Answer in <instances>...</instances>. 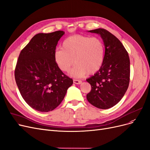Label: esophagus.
I'll use <instances>...</instances> for the list:
<instances>
[{
  "label": "esophagus",
  "mask_w": 150,
  "mask_h": 150,
  "mask_svg": "<svg viewBox=\"0 0 150 150\" xmlns=\"http://www.w3.org/2000/svg\"><path fill=\"white\" fill-rule=\"evenodd\" d=\"M74 83L75 84H81V81L79 80H76L74 79Z\"/></svg>",
  "instance_id": "obj_1"
}]
</instances>
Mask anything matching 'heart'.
<instances>
[{"instance_id":"b5f03b06","label":"heart","mask_w":150,"mask_h":150,"mask_svg":"<svg viewBox=\"0 0 150 150\" xmlns=\"http://www.w3.org/2000/svg\"><path fill=\"white\" fill-rule=\"evenodd\" d=\"M105 57V45L98 37L76 35L67 38L62 43V49H57L54 59L59 69L69 72L70 75L81 78L86 74L96 73L101 68Z\"/></svg>"}]
</instances>
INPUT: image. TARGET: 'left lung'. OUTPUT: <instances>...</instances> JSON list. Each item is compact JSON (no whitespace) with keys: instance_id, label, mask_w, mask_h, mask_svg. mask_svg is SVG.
Wrapping results in <instances>:
<instances>
[{"instance_id":"obj_1","label":"left lung","mask_w":150,"mask_h":150,"mask_svg":"<svg viewBox=\"0 0 150 150\" xmlns=\"http://www.w3.org/2000/svg\"><path fill=\"white\" fill-rule=\"evenodd\" d=\"M100 35L105 48L103 64L94 75L86 79L91 86L86 95L88 102L100 109L113 107L123 98L129 82V59L118 38L103 28L88 31Z\"/></svg>"}]
</instances>
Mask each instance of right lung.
<instances>
[{
    "label": "right lung",
    "mask_w": 150,
    "mask_h": 150,
    "mask_svg": "<svg viewBox=\"0 0 150 150\" xmlns=\"http://www.w3.org/2000/svg\"><path fill=\"white\" fill-rule=\"evenodd\" d=\"M64 31L40 33L22 50L15 79L22 98L32 108L49 112L56 108L73 84V80L59 69L54 59Z\"/></svg>",
    "instance_id": "1"
}]
</instances>
